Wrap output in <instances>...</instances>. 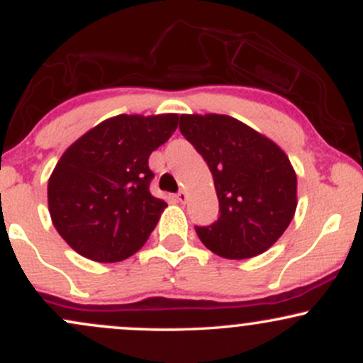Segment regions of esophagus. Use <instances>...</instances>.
Returning a JSON list of instances; mask_svg holds the SVG:
<instances>
[{"mask_svg": "<svg viewBox=\"0 0 363 363\" xmlns=\"http://www.w3.org/2000/svg\"><path fill=\"white\" fill-rule=\"evenodd\" d=\"M176 198H177L179 203H186L187 201V193H186V191H179V193L176 194Z\"/></svg>", "mask_w": 363, "mask_h": 363, "instance_id": "obj_1", "label": "esophagus"}]
</instances>
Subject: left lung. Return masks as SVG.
<instances>
[{"label": "left lung", "instance_id": "obj_1", "mask_svg": "<svg viewBox=\"0 0 363 363\" xmlns=\"http://www.w3.org/2000/svg\"><path fill=\"white\" fill-rule=\"evenodd\" d=\"M179 129L205 158L218 196V220L196 227L201 242L227 259L272 247L297 208V176L285 152L230 116L182 114Z\"/></svg>", "mask_w": 363, "mask_h": 363}]
</instances>
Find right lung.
Returning <instances> with one entry per match:
<instances>
[{"label":"right lung","mask_w":363,"mask_h":363,"mask_svg":"<svg viewBox=\"0 0 363 363\" xmlns=\"http://www.w3.org/2000/svg\"><path fill=\"white\" fill-rule=\"evenodd\" d=\"M177 114H121L97 124L62 153L48 184L49 213L83 257L118 262L143 247L167 203L150 193L153 150L177 128Z\"/></svg>","instance_id":"1"}]
</instances>
